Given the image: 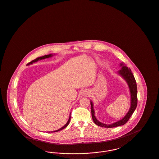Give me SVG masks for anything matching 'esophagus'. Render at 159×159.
Wrapping results in <instances>:
<instances>
[{"label":"esophagus","instance_id":"34e87169","mask_svg":"<svg viewBox=\"0 0 159 159\" xmlns=\"http://www.w3.org/2000/svg\"><path fill=\"white\" fill-rule=\"evenodd\" d=\"M89 94V92H88V91H87V90H85V91H83V95L84 96H88Z\"/></svg>","mask_w":159,"mask_h":159}]
</instances>
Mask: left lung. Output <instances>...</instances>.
Wrapping results in <instances>:
<instances>
[{
  "label": "left lung",
  "instance_id": "obj_1",
  "mask_svg": "<svg viewBox=\"0 0 159 159\" xmlns=\"http://www.w3.org/2000/svg\"><path fill=\"white\" fill-rule=\"evenodd\" d=\"M120 66L121 69L117 72L119 75H120L123 79L126 81L127 85L128 86L129 89V93L131 96V106L130 108L127 112V114L123 117L122 119L116 122L111 123V124H105L103 123L100 122L96 119L95 116V111L94 110L93 107V103L92 101L91 102V115L92 118L97 125L102 127L105 128H114L116 126H119L125 125L126 123L128 121L129 118L131 117L132 114L134 112L135 110L137 107V84L135 80L134 77L131 72V70L129 68L126 66V65L124 63H120Z\"/></svg>",
  "mask_w": 159,
  "mask_h": 159
}]
</instances>
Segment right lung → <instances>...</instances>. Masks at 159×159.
Wrapping results in <instances>:
<instances>
[{
	"instance_id": "1",
	"label": "right lung",
	"mask_w": 159,
	"mask_h": 159,
	"mask_svg": "<svg viewBox=\"0 0 159 159\" xmlns=\"http://www.w3.org/2000/svg\"><path fill=\"white\" fill-rule=\"evenodd\" d=\"M55 54H48V55H45V56H42V57H37V59H34V60H33V61H31V62H30L29 63H28L27 64V65H31V64H33V63H35V62H36V61H40V60H42V59H48V58H49V57H52L53 56H54ZM70 120H71V113H70V117H69V119H68V122H66V123L63 126V127H61V128H60V129H57V130H56V131H49V133H53V132H57V131H61L63 129H64L65 128H66L68 125H69V123H70Z\"/></svg>"
}]
</instances>
